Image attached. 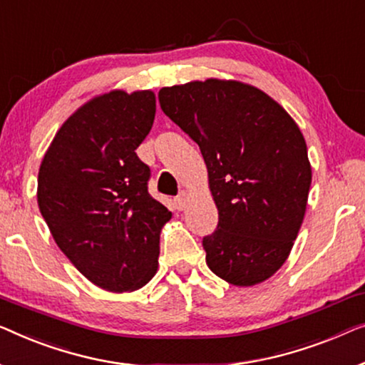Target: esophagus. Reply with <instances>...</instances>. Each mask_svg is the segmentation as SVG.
Here are the masks:
<instances>
[{
    "mask_svg": "<svg viewBox=\"0 0 365 365\" xmlns=\"http://www.w3.org/2000/svg\"><path fill=\"white\" fill-rule=\"evenodd\" d=\"M187 202H188V193L187 192L178 193V197H175L177 210H183L185 207H187Z\"/></svg>",
    "mask_w": 365,
    "mask_h": 365,
    "instance_id": "obj_1",
    "label": "esophagus"
}]
</instances>
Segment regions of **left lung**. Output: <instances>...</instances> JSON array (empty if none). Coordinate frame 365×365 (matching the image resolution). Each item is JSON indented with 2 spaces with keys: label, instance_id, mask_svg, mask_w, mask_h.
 <instances>
[{
  "label": "left lung",
  "instance_id": "obj_1",
  "mask_svg": "<svg viewBox=\"0 0 365 365\" xmlns=\"http://www.w3.org/2000/svg\"><path fill=\"white\" fill-rule=\"evenodd\" d=\"M168 119L198 143L218 208L203 236L207 264L235 286L278 271L304 218L311 165L304 137L278 102L238 81L162 87Z\"/></svg>",
  "mask_w": 365,
  "mask_h": 365
}]
</instances>
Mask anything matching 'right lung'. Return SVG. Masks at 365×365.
<instances>
[{
	"instance_id": "add662e5",
	"label": "right lung",
	"mask_w": 365,
	"mask_h": 365,
	"mask_svg": "<svg viewBox=\"0 0 365 365\" xmlns=\"http://www.w3.org/2000/svg\"><path fill=\"white\" fill-rule=\"evenodd\" d=\"M155 119L150 91H112L64 122L46 152L38 205L61 251L102 289L124 292L157 273L160 230L172 213L148 193L135 148Z\"/></svg>"
}]
</instances>
